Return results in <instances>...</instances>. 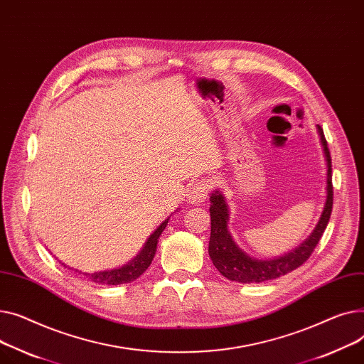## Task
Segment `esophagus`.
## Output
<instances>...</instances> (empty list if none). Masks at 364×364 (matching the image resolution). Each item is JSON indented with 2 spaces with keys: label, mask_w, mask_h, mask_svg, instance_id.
<instances>
[{
  "label": "esophagus",
  "mask_w": 364,
  "mask_h": 364,
  "mask_svg": "<svg viewBox=\"0 0 364 364\" xmlns=\"http://www.w3.org/2000/svg\"><path fill=\"white\" fill-rule=\"evenodd\" d=\"M210 191V183L205 179H198L192 182L186 191V197L191 204H201L207 200Z\"/></svg>",
  "instance_id": "esophagus-1"
}]
</instances>
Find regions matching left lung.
<instances>
[{"label": "left lung", "mask_w": 364, "mask_h": 364, "mask_svg": "<svg viewBox=\"0 0 364 364\" xmlns=\"http://www.w3.org/2000/svg\"><path fill=\"white\" fill-rule=\"evenodd\" d=\"M317 134L320 144L323 148L326 160V200L322 215L318 218L313 232L309 237L294 250L273 259H257L244 251L237 242L233 241L232 233L229 232V205L220 189L211 191L210 194V218H211V232L208 241V255L216 266V269L232 282L240 284H260L266 281L281 277L296 267H300L311 255L317 242L328 226L333 192H332V161L328 149V142L323 135V129L318 124Z\"/></svg>", "instance_id": "1"}]
</instances>
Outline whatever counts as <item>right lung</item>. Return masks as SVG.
I'll return each mask as SVG.
<instances>
[{"mask_svg":"<svg viewBox=\"0 0 364 364\" xmlns=\"http://www.w3.org/2000/svg\"><path fill=\"white\" fill-rule=\"evenodd\" d=\"M168 219L170 218H167L151 235H149L148 240L144 244V247L141 248V251L135 255V257L132 260L127 262L126 264L120 266V267L88 273V272H82L79 269H73L70 266H66L64 263H61L57 257L55 259L64 267H68L70 270H75V272L83 274L85 277H87V279H90L94 284H98V285H123V284H131L135 279H138V277L148 269V266L151 264L154 255H156V251H157L159 238H160L161 232L166 229V226L168 223Z\"/></svg>","mask_w":364,"mask_h":364,"instance_id":"right-lung-1","label":"right lung"}]
</instances>
